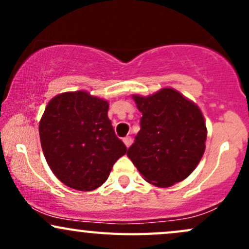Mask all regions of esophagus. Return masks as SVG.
<instances>
[{
  "label": "esophagus",
  "instance_id": "1",
  "mask_svg": "<svg viewBox=\"0 0 249 249\" xmlns=\"http://www.w3.org/2000/svg\"><path fill=\"white\" fill-rule=\"evenodd\" d=\"M123 142H124L125 146L130 147V145L132 144V138H131L130 136H127V137H125V138H123Z\"/></svg>",
  "mask_w": 249,
  "mask_h": 249
}]
</instances>
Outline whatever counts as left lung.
<instances>
[{"label": "left lung", "instance_id": "left-lung-1", "mask_svg": "<svg viewBox=\"0 0 249 249\" xmlns=\"http://www.w3.org/2000/svg\"><path fill=\"white\" fill-rule=\"evenodd\" d=\"M132 98L142 117L141 131L127 150L128 158L153 186L170 187L186 179L206 148L201 110L172 88Z\"/></svg>", "mask_w": 249, "mask_h": 249}]
</instances>
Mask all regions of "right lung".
<instances>
[{"label":"right lung","instance_id":"1","mask_svg":"<svg viewBox=\"0 0 249 249\" xmlns=\"http://www.w3.org/2000/svg\"><path fill=\"white\" fill-rule=\"evenodd\" d=\"M107 111V101L87 91L59 93L48 103L39 121V139L48 165L67 186L96 190L126 153Z\"/></svg>","mask_w":249,"mask_h":249}]
</instances>
